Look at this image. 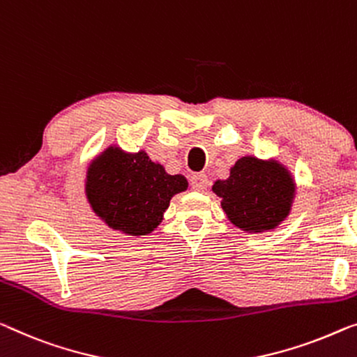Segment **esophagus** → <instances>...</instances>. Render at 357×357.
Here are the masks:
<instances>
[{
  "instance_id": "esophagus-1",
  "label": "esophagus",
  "mask_w": 357,
  "mask_h": 357,
  "mask_svg": "<svg viewBox=\"0 0 357 357\" xmlns=\"http://www.w3.org/2000/svg\"><path fill=\"white\" fill-rule=\"evenodd\" d=\"M190 184H192V188L195 190L204 192V190H206V188H208V178H206V174H204V173L194 174V176L190 178Z\"/></svg>"
}]
</instances>
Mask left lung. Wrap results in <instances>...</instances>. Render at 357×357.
<instances>
[{
  "mask_svg": "<svg viewBox=\"0 0 357 357\" xmlns=\"http://www.w3.org/2000/svg\"><path fill=\"white\" fill-rule=\"evenodd\" d=\"M295 188L284 165L247 155L236 162L229 178L218 179L211 189L221 197L227 220L252 234L273 231L290 215Z\"/></svg>",
  "mask_w": 357,
  "mask_h": 357,
  "instance_id": "8db88e82",
  "label": "left lung"
}]
</instances>
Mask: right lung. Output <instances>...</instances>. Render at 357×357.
I'll list each match as a JSON object with an SVG mask.
<instances>
[{
	"label": "right lung",
	"instance_id": "add662e5",
	"mask_svg": "<svg viewBox=\"0 0 357 357\" xmlns=\"http://www.w3.org/2000/svg\"><path fill=\"white\" fill-rule=\"evenodd\" d=\"M188 185V179L168 174L144 151L131 153L110 146L89 163L84 194L110 229L147 236L162 222L172 197Z\"/></svg>",
	"mask_w": 357,
	"mask_h": 357
}]
</instances>
